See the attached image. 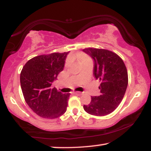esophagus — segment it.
<instances>
[{"mask_svg": "<svg viewBox=\"0 0 151 151\" xmlns=\"http://www.w3.org/2000/svg\"><path fill=\"white\" fill-rule=\"evenodd\" d=\"M74 93L76 95H79V96H80V95L82 94V93L79 92V91H75V92H74Z\"/></svg>", "mask_w": 151, "mask_h": 151, "instance_id": "obj_1", "label": "esophagus"}]
</instances>
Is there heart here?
I'll return each instance as SVG.
<instances>
[{
  "label": "heart",
  "mask_w": 151,
  "mask_h": 151,
  "mask_svg": "<svg viewBox=\"0 0 151 151\" xmlns=\"http://www.w3.org/2000/svg\"><path fill=\"white\" fill-rule=\"evenodd\" d=\"M77 58L79 59L80 63H81V62H83L84 61H86V60H90L89 57H87L86 55H84V54H82V53L78 54V55H77Z\"/></svg>",
  "instance_id": "heart-1"
}]
</instances>
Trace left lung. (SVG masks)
I'll return each mask as SVG.
<instances>
[{
  "label": "left lung",
  "instance_id": "obj_1",
  "mask_svg": "<svg viewBox=\"0 0 151 151\" xmlns=\"http://www.w3.org/2000/svg\"><path fill=\"white\" fill-rule=\"evenodd\" d=\"M93 59V75L99 79L100 93L92 96L89 104L84 105L86 112L103 116L113 112L120 104L128 86V72L125 64L119 55L111 51L97 48L83 50Z\"/></svg>",
  "mask_w": 151,
  "mask_h": 151
}]
</instances>
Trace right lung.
I'll list each match as a JSON object with an SVG mask.
<instances>
[{
  "label": "right lung",
  "instance_id": "right-lung-1",
  "mask_svg": "<svg viewBox=\"0 0 151 151\" xmlns=\"http://www.w3.org/2000/svg\"><path fill=\"white\" fill-rule=\"evenodd\" d=\"M67 52H54L28 60L20 73V85L26 103L45 119H56L67 111L70 93L52 88L53 81L63 70Z\"/></svg>",
  "mask_w": 151,
  "mask_h": 151
}]
</instances>
